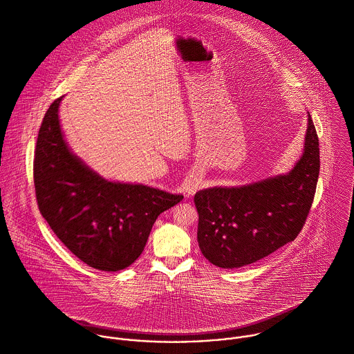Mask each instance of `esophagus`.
I'll return each instance as SVG.
<instances>
[{
    "instance_id": "esophagus-1",
    "label": "esophagus",
    "mask_w": 354,
    "mask_h": 354,
    "mask_svg": "<svg viewBox=\"0 0 354 354\" xmlns=\"http://www.w3.org/2000/svg\"><path fill=\"white\" fill-rule=\"evenodd\" d=\"M197 187H198V185H197V183H194V182L189 183V185L186 186V193H187V196L194 194V193H196V190H197Z\"/></svg>"
}]
</instances>
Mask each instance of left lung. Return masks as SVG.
I'll use <instances>...</instances> for the list:
<instances>
[{
  "instance_id": "1",
  "label": "left lung",
  "mask_w": 354,
  "mask_h": 354,
  "mask_svg": "<svg viewBox=\"0 0 354 354\" xmlns=\"http://www.w3.org/2000/svg\"><path fill=\"white\" fill-rule=\"evenodd\" d=\"M319 172V138L308 114L304 154L287 175L196 193L197 240L203 255L218 268L234 269L294 241L309 215Z\"/></svg>"
}]
</instances>
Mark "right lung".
I'll return each instance as SVG.
<instances>
[{
    "instance_id": "1",
    "label": "right lung",
    "mask_w": 354,
    "mask_h": 354,
    "mask_svg": "<svg viewBox=\"0 0 354 354\" xmlns=\"http://www.w3.org/2000/svg\"><path fill=\"white\" fill-rule=\"evenodd\" d=\"M57 97L46 110L34 153V187L41 215L56 237L84 263L104 272L132 265L143 252L158 215L183 196L109 182L67 147Z\"/></svg>"
}]
</instances>
